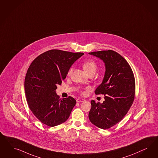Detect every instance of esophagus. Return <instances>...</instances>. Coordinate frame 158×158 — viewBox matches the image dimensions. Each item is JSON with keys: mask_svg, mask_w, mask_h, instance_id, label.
<instances>
[{"mask_svg": "<svg viewBox=\"0 0 158 158\" xmlns=\"http://www.w3.org/2000/svg\"><path fill=\"white\" fill-rule=\"evenodd\" d=\"M85 101V100H84V99H83V98H77V102H84Z\"/></svg>", "mask_w": 158, "mask_h": 158, "instance_id": "34e87169", "label": "esophagus"}]
</instances>
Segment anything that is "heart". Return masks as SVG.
I'll list each match as a JSON object with an SVG mask.
<instances>
[{
  "instance_id": "heart-1",
  "label": "heart",
  "mask_w": 158,
  "mask_h": 158,
  "mask_svg": "<svg viewBox=\"0 0 158 158\" xmlns=\"http://www.w3.org/2000/svg\"><path fill=\"white\" fill-rule=\"evenodd\" d=\"M82 66L85 71V72L89 75H93L97 71L98 69V65L97 62L94 61L93 60H87L82 64ZM73 69L71 68L68 72V76H70L72 73ZM79 91L81 92V94H84L85 93V91L82 90H79Z\"/></svg>"
}]
</instances>
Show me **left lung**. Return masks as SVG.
<instances>
[{
    "mask_svg": "<svg viewBox=\"0 0 158 158\" xmlns=\"http://www.w3.org/2000/svg\"><path fill=\"white\" fill-rule=\"evenodd\" d=\"M105 63L102 82L95 90L96 95H104L102 104L91 101L89 118L91 123L102 129H110L124 117L133 103L135 79L129 63L112 50L89 53Z\"/></svg>",
    "mask_w": 158,
    "mask_h": 158,
    "instance_id": "obj_1",
    "label": "left lung"
}]
</instances>
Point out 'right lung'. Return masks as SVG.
I'll list each match as a JSON object with an SVG mask.
<instances>
[{
    "instance_id": "1",
    "label": "right lung",
    "mask_w": 158,
    "mask_h": 158,
    "mask_svg": "<svg viewBox=\"0 0 158 158\" xmlns=\"http://www.w3.org/2000/svg\"><path fill=\"white\" fill-rule=\"evenodd\" d=\"M83 54L51 50L30 65L25 78V93L29 109L43 124L54 127L68 119L77 101L71 96L60 99L56 90L72 64Z\"/></svg>"
}]
</instances>
